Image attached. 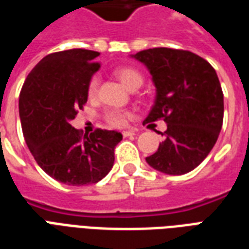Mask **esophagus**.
Returning <instances> with one entry per match:
<instances>
[{"mask_svg": "<svg viewBox=\"0 0 249 249\" xmlns=\"http://www.w3.org/2000/svg\"><path fill=\"white\" fill-rule=\"evenodd\" d=\"M135 135H136L135 130H124V132H123V136H124V137H129V136H135Z\"/></svg>", "mask_w": 249, "mask_h": 249, "instance_id": "esophagus-1", "label": "esophagus"}]
</instances>
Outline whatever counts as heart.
I'll list each match as a JSON object with an SVG mask.
<instances>
[{"mask_svg": "<svg viewBox=\"0 0 249 249\" xmlns=\"http://www.w3.org/2000/svg\"><path fill=\"white\" fill-rule=\"evenodd\" d=\"M114 74L123 81L125 87L129 88L132 90L140 88L142 85V82H144L142 74L136 68H132V66H121V68L114 71ZM98 85H100V78L97 76L90 77L87 87L89 98H94L97 96ZM104 119L113 128H123V126L126 125L128 120L130 119V112L123 110V109H108L104 114Z\"/></svg>", "mask_w": 249, "mask_h": 249, "instance_id": "heart-1", "label": "heart"}]
</instances>
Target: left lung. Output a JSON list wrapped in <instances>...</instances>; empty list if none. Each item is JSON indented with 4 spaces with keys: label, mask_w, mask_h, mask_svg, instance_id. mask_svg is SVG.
I'll list each match as a JSON object with an SVG mask.
<instances>
[{
    "label": "left lung",
    "mask_w": 249,
    "mask_h": 249,
    "mask_svg": "<svg viewBox=\"0 0 249 249\" xmlns=\"http://www.w3.org/2000/svg\"><path fill=\"white\" fill-rule=\"evenodd\" d=\"M135 58L149 69L157 90L144 124L167 123L164 140L146 162L168 175L191 172L212 151L223 125L224 97L216 71L183 49L153 48Z\"/></svg>",
    "instance_id": "8db88e82"
}]
</instances>
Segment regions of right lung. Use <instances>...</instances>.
<instances>
[{
  "instance_id": "1",
  "label": "right lung",
  "mask_w": 249,
  "mask_h": 249,
  "mask_svg": "<svg viewBox=\"0 0 249 249\" xmlns=\"http://www.w3.org/2000/svg\"><path fill=\"white\" fill-rule=\"evenodd\" d=\"M100 53L69 49L44 57L32 69L19 93V119L26 145L51 178L66 185H89L104 178L123 140L116 130L82 135L71 121L88 101L87 87Z\"/></svg>"
}]
</instances>
